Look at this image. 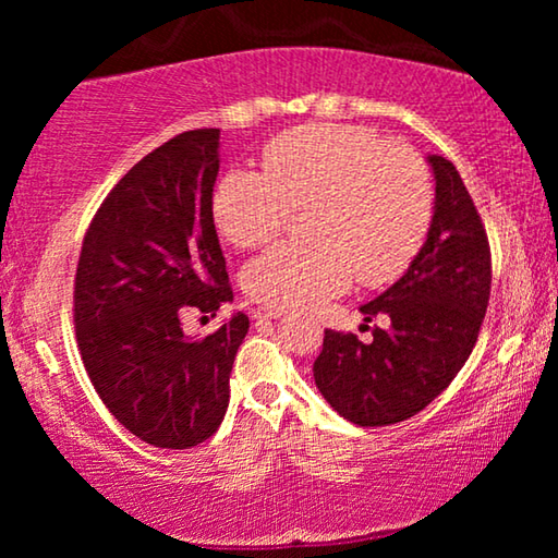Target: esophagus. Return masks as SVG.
<instances>
[{"label": "esophagus", "instance_id": "esophagus-1", "mask_svg": "<svg viewBox=\"0 0 558 558\" xmlns=\"http://www.w3.org/2000/svg\"><path fill=\"white\" fill-rule=\"evenodd\" d=\"M280 315H282V307H276V305H260V307H256V317L278 319Z\"/></svg>", "mask_w": 558, "mask_h": 558}]
</instances>
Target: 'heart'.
Listing matches in <instances>:
<instances>
[{"instance_id": "b5f03b06", "label": "heart", "mask_w": 558, "mask_h": 558, "mask_svg": "<svg viewBox=\"0 0 558 558\" xmlns=\"http://www.w3.org/2000/svg\"><path fill=\"white\" fill-rule=\"evenodd\" d=\"M266 172L231 169L216 184L211 211L239 248L268 243L292 209H305L307 241L276 243L243 270V282L276 307H315L354 278H399L426 241L433 189L421 157L356 125H310L270 140Z\"/></svg>"}]
</instances>
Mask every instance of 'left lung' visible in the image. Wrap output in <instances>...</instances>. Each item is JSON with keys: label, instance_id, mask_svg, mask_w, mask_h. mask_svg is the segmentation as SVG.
<instances>
[{"label": "left lung", "instance_id": "obj_1", "mask_svg": "<svg viewBox=\"0 0 558 558\" xmlns=\"http://www.w3.org/2000/svg\"><path fill=\"white\" fill-rule=\"evenodd\" d=\"M428 239L409 270L359 310L366 323L389 317L364 344L352 332L325 329L315 384L332 409L356 426L411 418L448 389L477 342L493 286V256L483 219L456 165L440 155Z\"/></svg>", "mask_w": 558, "mask_h": 558}]
</instances>
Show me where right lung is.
<instances>
[{"mask_svg":"<svg viewBox=\"0 0 558 558\" xmlns=\"http://www.w3.org/2000/svg\"><path fill=\"white\" fill-rule=\"evenodd\" d=\"M219 135L189 130L140 159L93 216L75 268V342L93 389L155 448L219 430L251 325L235 313L204 339L182 332L186 313L214 317L233 300L211 211Z\"/></svg>","mask_w":558,"mask_h":558,"instance_id":"right-lung-1","label":"right lung"}]
</instances>
